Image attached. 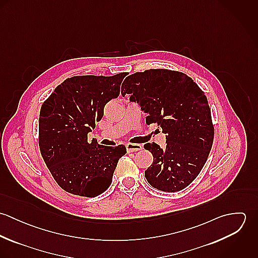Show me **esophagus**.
I'll return each instance as SVG.
<instances>
[{
	"mask_svg": "<svg viewBox=\"0 0 258 258\" xmlns=\"http://www.w3.org/2000/svg\"><path fill=\"white\" fill-rule=\"evenodd\" d=\"M126 149H127V152L128 153H131V152H136V151H139L142 149V145L140 144H132V143H129L126 145Z\"/></svg>",
	"mask_w": 258,
	"mask_h": 258,
	"instance_id": "1",
	"label": "esophagus"
}]
</instances>
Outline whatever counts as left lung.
<instances>
[{"mask_svg": "<svg viewBox=\"0 0 258 258\" xmlns=\"http://www.w3.org/2000/svg\"><path fill=\"white\" fill-rule=\"evenodd\" d=\"M121 94H130L147 113L146 123H157L166 134V147L147 143L153 163L145 171L148 183L163 191H178L190 184L206 164L215 129L207 96L186 74L148 70L123 81Z\"/></svg>", "mask_w": 258, "mask_h": 258, "instance_id": "obj_1", "label": "left lung"}]
</instances>
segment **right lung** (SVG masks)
I'll use <instances>...</instances> for the list:
<instances>
[{
    "label": "right lung",
    "mask_w": 258,
    "mask_h": 258,
    "mask_svg": "<svg viewBox=\"0 0 258 258\" xmlns=\"http://www.w3.org/2000/svg\"><path fill=\"white\" fill-rule=\"evenodd\" d=\"M126 73L113 76L81 75L66 79L42 103L38 145L57 184L73 195L93 198L112 182L124 145L90 144L87 134L101 120L104 107L117 98Z\"/></svg>",
    "instance_id": "obj_1"
}]
</instances>
